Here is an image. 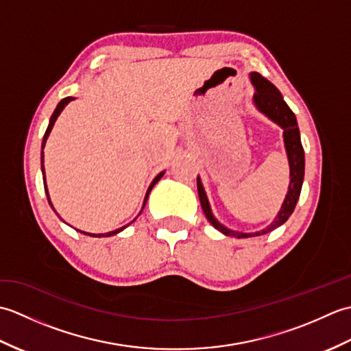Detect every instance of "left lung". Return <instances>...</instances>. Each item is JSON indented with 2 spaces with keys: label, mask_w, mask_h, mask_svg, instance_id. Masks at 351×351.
<instances>
[{
  "label": "left lung",
  "mask_w": 351,
  "mask_h": 351,
  "mask_svg": "<svg viewBox=\"0 0 351 351\" xmlns=\"http://www.w3.org/2000/svg\"><path fill=\"white\" fill-rule=\"evenodd\" d=\"M250 81L253 87H255L256 93L253 95V104H255L256 110L259 113H263L265 117L270 119L278 126H280L283 131V145H285L287 158L289 164V185L288 193L283 199V204L280 210L276 215L274 220L270 225L265 226L264 229L256 230V232H240V230L229 229L225 225L214 217L210 200L204 189V184L200 181V176H197V193L200 199V205L205 213V217L211 225L220 230L221 234L228 237L235 238H247V237H259L271 232L273 229L282 226L285 223L289 215L293 214L294 208L297 205V200L300 197L303 178H304V151L300 140V131L299 125H297L295 114L291 111V108L287 106V102L283 101V96L276 88L270 81L265 80L263 75H259L258 72H250Z\"/></svg>",
  "instance_id": "1"
}]
</instances>
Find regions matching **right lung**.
I'll list each match as a JSON object with an SVG mask.
<instances>
[{"instance_id": "add662e5", "label": "right lung", "mask_w": 351, "mask_h": 351, "mask_svg": "<svg viewBox=\"0 0 351 351\" xmlns=\"http://www.w3.org/2000/svg\"><path fill=\"white\" fill-rule=\"evenodd\" d=\"M75 98H72V96H68V98H64V99H62L60 102L57 104V107H56V110H54V113H52V116H51V119H49V125H48V128H47V131H45V136H43V140H42V152H40V162H42V175H43V185H45V191H47V197H48V202H49V205H51V208L52 210H54V206H52V202H51V199H49V193H48V187H47V178H45V166H43V158H45V155H43V149H45V145H47V140H48V137H49V132H51V130H52V126H54V123H56V121H57V117L60 116V113L63 111V108L68 106V104L71 102V101H73ZM166 173V171H160L158 175H156L155 178H154V181L151 182V185H149V189H147V191H146V196H145V200H143V206H141V210H140V213H138V215L141 214V211H143V208H145V205H146V202H147V197H149V193H151V190L154 189V185L158 182L161 178H162V175ZM54 213L57 214V211L54 210ZM58 215V214H57ZM137 215V217H138ZM58 217H60V215H58ZM136 217V219H137ZM136 219H134L132 221H136ZM60 220H62V217H60ZM131 221V223H132ZM131 223H128V225H125V226H122V228H119V229H116V230H111V232H107V234H90V232H84V230H80L81 234H84V235H90V237H98V238H101V237H111V235H116V234H119V232H122V230L126 228V226H130ZM78 230V229H77Z\"/></svg>"}]
</instances>
